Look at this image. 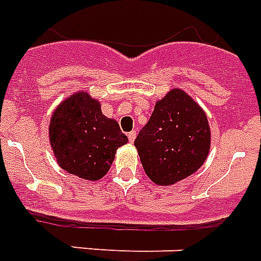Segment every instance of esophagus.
Here are the masks:
<instances>
[{
	"label": "esophagus",
	"instance_id": "esophagus-1",
	"mask_svg": "<svg viewBox=\"0 0 261 261\" xmlns=\"http://www.w3.org/2000/svg\"><path fill=\"white\" fill-rule=\"evenodd\" d=\"M127 137H128V141H130L131 143L134 142L135 141V137H137V131H130V133H128V134H127Z\"/></svg>",
	"mask_w": 261,
	"mask_h": 261
}]
</instances>
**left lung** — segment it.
I'll return each mask as SVG.
<instances>
[{
	"label": "left lung",
	"instance_id": "left-lung-1",
	"mask_svg": "<svg viewBox=\"0 0 261 261\" xmlns=\"http://www.w3.org/2000/svg\"><path fill=\"white\" fill-rule=\"evenodd\" d=\"M134 145L146 174L171 186L196 172L210 150V127L203 110L180 89L155 102Z\"/></svg>",
	"mask_w": 261,
	"mask_h": 261
}]
</instances>
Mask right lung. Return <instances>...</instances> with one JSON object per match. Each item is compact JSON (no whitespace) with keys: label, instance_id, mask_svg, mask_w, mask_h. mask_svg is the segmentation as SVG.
Instances as JSON below:
<instances>
[{"label":"right lung","instance_id":"right-lung-1","mask_svg":"<svg viewBox=\"0 0 261 261\" xmlns=\"http://www.w3.org/2000/svg\"><path fill=\"white\" fill-rule=\"evenodd\" d=\"M127 141L118 122L106 118L85 92L66 98L53 114L50 142L59 167L85 180L101 178Z\"/></svg>","mask_w":261,"mask_h":261}]
</instances>
